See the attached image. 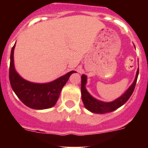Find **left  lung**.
Listing matches in <instances>:
<instances>
[{"instance_id":"1","label":"left lung","mask_w":148,"mask_h":148,"mask_svg":"<svg viewBox=\"0 0 148 148\" xmlns=\"http://www.w3.org/2000/svg\"><path fill=\"white\" fill-rule=\"evenodd\" d=\"M138 75V70H137L136 76L135 80L132 84V85L129 87L125 93L121 95V97L117 99L116 100L113 101L112 102H103L98 101L97 99H94L92 96L90 95L88 92L86 90V83H87V76L84 75H82V85H81V91H82V98L83 103L88 110L91 111L95 113H106L113 112L118 109L121 106L127 101V100L130 99L131 95L133 94L134 89L136 87V84L137 82V78Z\"/></svg>"}]
</instances>
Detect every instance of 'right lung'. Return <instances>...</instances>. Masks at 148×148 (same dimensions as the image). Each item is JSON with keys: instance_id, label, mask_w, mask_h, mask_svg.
<instances>
[{"instance_id": "right-lung-1", "label": "right lung", "mask_w": 148, "mask_h": 148, "mask_svg": "<svg viewBox=\"0 0 148 148\" xmlns=\"http://www.w3.org/2000/svg\"><path fill=\"white\" fill-rule=\"evenodd\" d=\"M15 45L10 55V82L13 91L26 106L35 110L50 108L56 104L63 87L71 74L75 71L66 73L64 76L47 84H35L27 82L16 73L14 67L13 54Z\"/></svg>"}]
</instances>
